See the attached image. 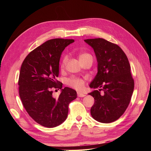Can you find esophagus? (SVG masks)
<instances>
[{
    "label": "esophagus",
    "mask_w": 151,
    "mask_h": 151,
    "mask_svg": "<svg viewBox=\"0 0 151 151\" xmlns=\"http://www.w3.org/2000/svg\"><path fill=\"white\" fill-rule=\"evenodd\" d=\"M86 95L83 93H79V92L77 93V96H78V97H84Z\"/></svg>",
    "instance_id": "1"
}]
</instances>
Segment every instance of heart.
I'll list each match as a JSON object with an SVG mask.
<instances>
[{
    "label": "heart",
    "instance_id": "b5f03b06",
    "mask_svg": "<svg viewBox=\"0 0 151 151\" xmlns=\"http://www.w3.org/2000/svg\"><path fill=\"white\" fill-rule=\"evenodd\" d=\"M92 57H91V55L88 53H81L79 54V59L80 61H83L86 60V59ZM68 60V57L67 56H65L63 57V60L62 61V63H61V67L63 68L65 67V65H66V63L67 62ZM67 83L68 86H70L72 88H74L77 90H82L84 88V81L81 79H79V78H71V79H68L67 80Z\"/></svg>",
    "mask_w": 151,
    "mask_h": 151
}]
</instances>
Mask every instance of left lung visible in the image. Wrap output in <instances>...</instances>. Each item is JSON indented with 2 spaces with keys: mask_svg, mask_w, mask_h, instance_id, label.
Wrapping results in <instances>:
<instances>
[{
  "mask_svg": "<svg viewBox=\"0 0 151 151\" xmlns=\"http://www.w3.org/2000/svg\"><path fill=\"white\" fill-rule=\"evenodd\" d=\"M84 42L93 48L98 62V73L89 84L91 88H99L89 93L94 99L91 116L101 123L113 122L124 113L133 94L134 81L129 60L118 45L106 40Z\"/></svg>",
  "mask_w": 151,
  "mask_h": 151,
  "instance_id": "obj_1",
  "label": "left lung"
}]
</instances>
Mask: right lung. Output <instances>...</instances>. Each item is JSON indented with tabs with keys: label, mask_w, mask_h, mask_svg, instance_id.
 Masks as SVG:
<instances>
[{
	"label": "right lung",
	"mask_w": 151,
	"mask_h": 151,
	"mask_svg": "<svg viewBox=\"0 0 151 151\" xmlns=\"http://www.w3.org/2000/svg\"><path fill=\"white\" fill-rule=\"evenodd\" d=\"M74 42L62 38L48 40L31 52L22 63L18 81L19 96L29 115L43 127H55L64 122L68 104L77 98L75 90L62 89V83L56 79L62 53ZM53 88L61 89L58 98L52 96Z\"/></svg>",
	"instance_id": "right-lung-1"
}]
</instances>
